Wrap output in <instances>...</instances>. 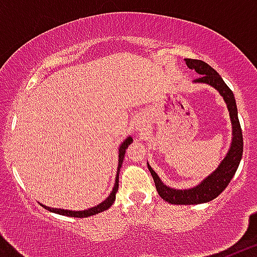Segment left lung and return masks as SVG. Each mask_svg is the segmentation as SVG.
I'll list each match as a JSON object with an SVG mask.
<instances>
[{
	"instance_id": "8db88e82",
	"label": "left lung",
	"mask_w": 257,
	"mask_h": 257,
	"mask_svg": "<svg viewBox=\"0 0 257 257\" xmlns=\"http://www.w3.org/2000/svg\"><path fill=\"white\" fill-rule=\"evenodd\" d=\"M185 64L189 69H194L199 74V78L194 79V83H206L219 91L229 110V117L231 122V143L228 153L225 154L224 160L220 162L217 169L211 172L207 178H205L196 187L188 189H175L167 187L156 174L152 166L148 163V169L154 179L157 192L161 198L172 205H199L206 203L216 198L222 190L228 187V184L234 176L239 166L242 154H243V136L240 130L239 119H238L237 104H235L234 95L230 88L226 86L224 79L221 78L216 70L211 68L207 63L196 59H184Z\"/></svg>"
}]
</instances>
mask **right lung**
<instances>
[{
  "label": "right lung",
  "instance_id": "add662e5",
  "mask_svg": "<svg viewBox=\"0 0 257 257\" xmlns=\"http://www.w3.org/2000/svg\"><path fill=\"white\" fill-rule=\"evenodd\" d=\"M133 143V138L131 136H127L126 139L123 140L121 145H119V148H118V167H117V175H115V183H114V187H113L112 193L109 194L108 198L104 199L101 203H99L97 206H94V207H90L87 210H83V211H70V210H64V208H52V207H47V206H44L46 210L51 211V212H55L59 213V215H64V216H70V217H88V216H92V215H96V213H100L103 211L108 210L110 206L113 205V202L115 201V193L118 190V176H119V169H121L122 162H123V157L124 153H126V149L127 147Z\"/></svg>",
  "mask_w": 257,
  "mask_h": 257
}]
</instances>
